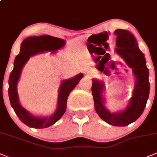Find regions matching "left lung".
Listing matches in <instances>:
<instances>
[{
    "instance_id": "obj_1",
    "label": "left lung",
    "mask_w": 157,
    "mask_h": 157,
    "mask_svg": "<svg viewBox=\"0 0 157 157\" xmlns=\"http://www.w3.org/2000/svg\"><path fill=\"white\" fill-rule=\"evenodd\" d=\"M114 34L117 36L115 52L132 68L135 76L133 96L123 111L111 113L104 105L103 82L93 79L91 92L95 111L102 120L113 126H126L136 121L145 109L150 91L149 71L145 55L139 48L134 35L124 29L115 30Z\"/></svg>"
}]
</instances>
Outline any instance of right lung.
Wrapping results in <instances>:
<instances>
[{
  "label": "right lung",
  "instance_id": "1",
  "mask_svg": "<svg viewBox=\"0 0 157 157\" xmlns=\"http://www.w3.org/2000/svg\"><path fill=\"white\" fill-rule=\"evenodd\" d=\"M65 44L66 41L64 40L47 35L27 37L21 44L20 53L16 56L14 61L13 70L9 78V97L11 105L20 120L29 127L37 129L45 128L58 121L66 111L67 99L70 92L75 89L83 77L82 74H79L75 77L62 81L59 89L57 109L55 112L48 117L34 116L20 103L17 85L21 77L22 68L29 59L32 56L44 53L45 52L55 53L57 50L63 47Z\"/></svg>",
  "mask_w": 157,
  "mask_h": 157
}]
</instances>
